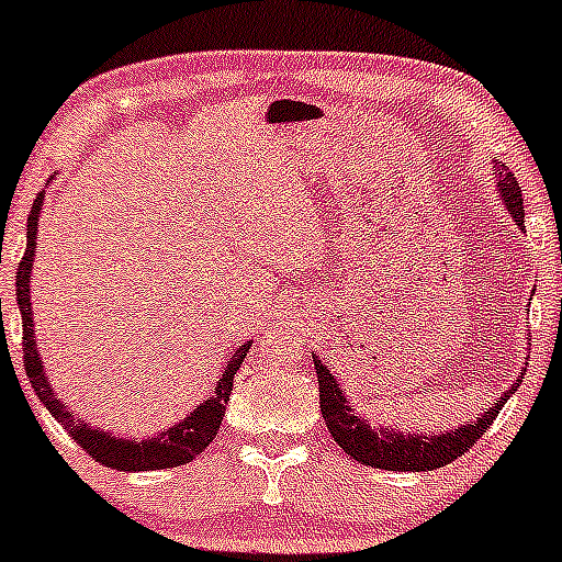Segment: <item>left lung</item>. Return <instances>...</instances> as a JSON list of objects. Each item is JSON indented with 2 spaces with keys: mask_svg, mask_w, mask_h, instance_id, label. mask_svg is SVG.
Segmentation results:
<instances>
[{
  "mask_svg": "<svg viewBox=\"0 0 562 562\" xmlns=\"http://www.w3.org/2000/svg\"><path fill=\"white\" fill-rule=\"evenodd\" d=\"M496 187L501 192V203L504 209L515 216L517 227L525 231L522 225V195L520 184H517L515 173L509 168H498ZM313 364H316L318 375V404H322V418L327 424L329 434L335 437V442L340 445L353 461L364 463V467L372 469H389V472H431V469L448 467L450 461L461 458L487 428L496 420L498 409L504 407L506 396L515 394L517 385H520L522 372L517 375L515 383L509 385V391L501 394V400L487 407L480 418L469 420L467 426L450 428V431L439 434H402L396 428H375L370 426V420H364L361 415H356L351 409V402L346 400V394L340 391V383H337L335 375L327 370V364H322L318 356H313Z\"/></svg>",
  "mask_w": 562,
  "mask_h": 562,
  "instance_id": "8db88e82",
  "label": "left lung"
}]
</instances>
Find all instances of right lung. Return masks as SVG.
<instances>
[{"mask_svg": "<svg viewBox=\"0 0 562 562\" xmlns=\"http://www.w3.org/2000/svg\"><path fill=\"white\" fill-rule=\"evenodd\" d=\"M42 201H45V192H40L37 201H34L32 206V214H29L26 220V255H23L21 265H18L15 276V297L23 318V367H26L29 383L37 391L40 402L50 409L53 418L69 431V437L75 439L90 458L104 463V467L117 469V472H153V469L182 467V463L201 456V452L214 442L222 418H225L227 402H231L233 378L235 372H238V367L244 364L251 342H244V346H238L231 353V359L222 367V375L214 394H211L209 400H203V404H198V407L192 409L184 420H179L177 426L158 431V437L134 442V439L114 437L110 431H101V428L88 426L86 420L75 418V415L66 409V404L53 394V385L47 383L45 370H42L40 351L37 346H34V313L32 297H29V283H32L34 255H37V225Z\"/></svg>", "mask_w": 562, "mask_h": 562, "instance_id": "add662e5", "label": "right lung"}]
</instances>
